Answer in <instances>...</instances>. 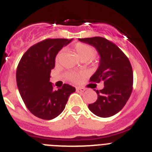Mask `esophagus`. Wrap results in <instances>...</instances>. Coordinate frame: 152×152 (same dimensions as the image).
<instances>
[{"mask_svg":"<svg viewBox=\"0 0 152 152\" xmlns=\"http://www.w3.org/2000/svg\"><path fill=\"white\" fill-rule=\"evenodd\" d=\"M76 91L79 92H84L86 91V88H83V87H76Z\"/></svg>","mask_w":152,"mask_h":152,"instance_id":"1","label":"esophagus"}]
</instances>
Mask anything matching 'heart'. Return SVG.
<instances>
[{
	"instance_id": "1",
	"label": "heart",
	"mask_w": 152,
	"mask_h": 152,
	"mask_svg": "<svg viewBox=\"0 0 152 152\" xmlns=\"http://www.w3.org/2000/svg\"><path fill=\"white\" fill-rule=\"evenodd\" d=\"M73 50L76 52V55L78 56L79 59H81L83 61H88L91 64L94 63L93 61V56L95 54V50L94 47H92L90 45L86 43H82V42H78V43L75 44L73 46ZM61 54L62 52L60 51L58 54H57L55 58L56 63H58L61 60ZM79 73H76V72H69L66 73V77L73 82H77L79 79Z\"/></svg>"
}]
</instances>
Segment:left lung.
I'll use <instances>...</instances> for the list:
<instances>
[{"label": "left lung", "mask_w": 152, "mask_h": 152, "mask_svg": "<svg viewBox=\"0 0 152 152\" xmlns=\"http://www.w3.org/2000/svg\"><path fill=\"white\" fill-rule=\"evenodd\" d=\"M79 40L94 46L101 57L98 69L89 81L103 82L104 86L95 91L98 99L88 104V109L100 117H111L122 110L132 93L133 73L130 62L118 46L104 38Z\"/></svg>", "instance_id": "obj_1"}]
</instances>
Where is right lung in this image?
<instances>
[{
    "instance_id": "obj_1",
    "label": "right lung",
    "mask_w": 152,
    "mask_h": 152,
    "mask_svg": "<svg viewBox=\"0 0 152 152\" xmlns=\"http://www.w3.org/2000/svg\"><path fill=\"white\" fill-rule=\"evenodd\" d=\"M72 41L48 39L35 44L23 55L16 69V83L26 106L35 117L52 120L65 108L68 98L76 88L68 84L54 89L50 72L60 50Z\"/></svg>"
}]
</instances>
